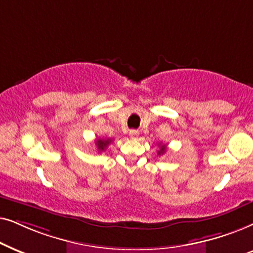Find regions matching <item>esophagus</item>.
Returning <instances> with one entry per match:
<instances>
[{"mask_svg": "<svg viewBox=\"0 0 253 253\" xmlns=\"http://www.w3.org/2000/svg\"><path fill=\"white\" fill-rule=\"evenodd\" d=\"M139 132H137L136 129H132V130H129V136L132 137V139H137V137H139Z\"/></svg>", "mask_w": 253, "mask_h": 253, "instance_id": "obj_1", "label": "esophagus"}]
</instances>
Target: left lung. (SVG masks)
<instances>
[{"label":"left lung","instance_id":"left-lung-1","mask_svg":"<svg viewBox=\"0 0 253 253\" xmlns=\"http://www.w3.org/2000/svg\"><path fill=\"white\" fill-rule=\"evenodd\" d=\"M166 149H167L166 144H162V146H161V149H160V150H158V155H161V154L166 153Z\"/></svg>","mask_w":253,"mask_h":253}]
</instances>
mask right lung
<instances>
[{"label":"right lung","instance_id":"add662e5","mask_svg":"<svg viewBox=\"0 0 253 253\" xmlns=\"http://www.w3.org/2000/svg\"><path fill=\"white\" fill-rule=\"evenodd\" d=\"M111 142H112V140L111 139H97V141H96L97 149H98V151L105 150L106 147L109 146Z\"/></svg>","mask_w":253,"mask_h":253}]
</instances>
